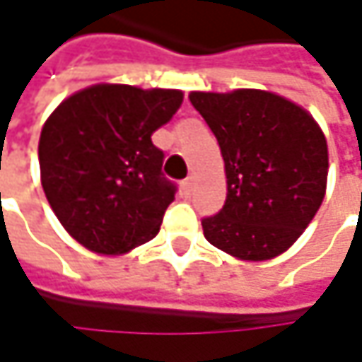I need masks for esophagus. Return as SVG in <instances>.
Here are the masks:
<instances>
[{"label": "esophagus", "mask_w": 362, "mask_h": 362, "mask_svg": "<svg viewBox=\"0 0 362 362\" xmlns=\"http://www.w3.org/2000/svg\"><path fill=\"white\" fill-rule=\"evenodd\" d=\"M180 186H182V192H184V194H190V192H192V188H194V182H192V178H188V180L182 182Z\"/></svg>", "instance_id": "obj_1"}]
</instances>
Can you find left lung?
<instances>
[{
	"mask_svg": "<svg viewBox=\"0 0 362 362\" xmlns=\"http://www.w3.org/2000/svg\"><path fill=\"white\" fill-rule=\"evenodd\" d=\"M224 159L226 201L203 220L205 239L243 262L285 253L317 216L329 151L317 119L285 96L241 88L190 92Z\"/></svg>",
	"mask_w": 362,
	"mask_h": 362,
	"instance_id": "1",
	"label": "left lung"
}]
</instances>
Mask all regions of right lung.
Listing matches in <instances>:
<instances>
[{
	"instance_id": "1",
	"label": "right lung",
	"mask_w": 362,
	"mask_h": 362,
	"mask_svg": "<svg viewBox=\"0 0 362 362\" xmlns=\"http://www.w3.org/2000/svg\"><path fill=\"white\" fill-rule=\"evenodd\" d=\"M180 90L94 83L64 98L39 136L45 199L86 250L121 255L157 237L174 201L151 136L180 109Z\"/></svg>"
}]
</instances>
